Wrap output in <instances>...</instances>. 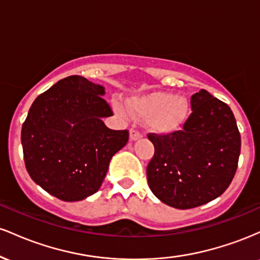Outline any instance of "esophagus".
Listing matches in <instances>:
<instances>
[{"label": "esophagus", "mask_w": 260, "mask_h": 260, "mask_svg": "<svg viewBox=\"0 0 260 260\" xmlns=\"http://www.w3.org/2000/svg\"><path fill=\"white\" fill-rule=\"evenodd\" d=\"M142 137H143L142 133L138 132V131H137V129H133V128H132V129L129 131V139L132 140V142H134V140L140 139V138H142Z\"/></svg>", "instance_id": "1"}]
</instances>
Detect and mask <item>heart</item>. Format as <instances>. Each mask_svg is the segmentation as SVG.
I'll use <instances>...</instances> for the list:
<instances>
[{
	"label": "heart",
	"mask_w": 260,
	"mask_h": 260,
	"mask_svg": "<svg viewBox=\"0 0 260 260\" xmlns=\"http://www.w3.org/2000/svg\"><path fill=\"white\" fill-rule=\"evenodd\" d=\"M113 109L120 116L127 111L118 103ZM128 110L134 117L147 120V126L154 133L168 136L180 131L189 117L190 104L186 96L169 91H151L136 95L128 100Z\"/></svg>",
	"instance_id": "1"
}]
</instances>
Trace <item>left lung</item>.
I'll return each instance as SVG.
<instances>
[{
  "instance_id": "8db88e82",
  "label": "left lung",
  "mask_w": 260,
  "mask_h": 260,
  "mask_svg": "<svg viewBox=\"0 0 260 260\" xmlns=\"http://www.w3.org/2000/svg\"><path fill=\"white\" fill-rule=\"evenodd\" d=\"M190 107L183 129L148 136L155 148L147 168L149 188L176 209L199 207L221 196L236 174L241 151L229 105L202 89L192 95Z\"/></svg>"
}]
</instances>
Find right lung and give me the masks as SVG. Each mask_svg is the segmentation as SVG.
<instances>
[{"label":"right lung","instance_id":"add662e5","mask_svg":"<svg viewBox=\"0 0 260 260\" xmlns=\"http://www.w3.org/2000/svg\"><path fill=\"white\" fill-rule=\"evenodd\" d=\"M103 95V85L67 77L39 95L23 123L26 171L61 201L96 193L112 156L128 142L127 129H110L103 122L113 115Z\"/></svg>","mask_w":260,"mask_h":260}]
</instances>
